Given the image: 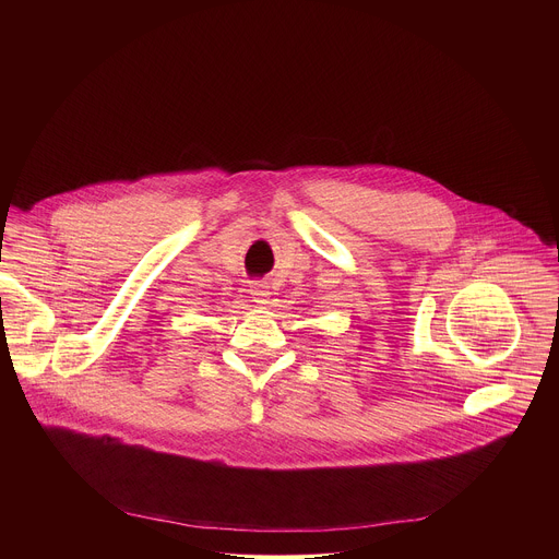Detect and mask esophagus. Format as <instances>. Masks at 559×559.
<instances>
[{
	"label": "esophagus",
	"mask_w": 559,
	"mask_h": 559,
	"mask_svg": "<svg viewBox=\"0 0 559 559\" xmlns=\"http://www.w3.org/2000/svg\"><path fill=\"white\" fill-rule=\"evenodd\" d=\"M249 295L258 301V304H266V299H269V295H271V290H269V286H266V282H251L249 284Z\"/></svg>",
	"instance_id": "1"
}]
</instances>
